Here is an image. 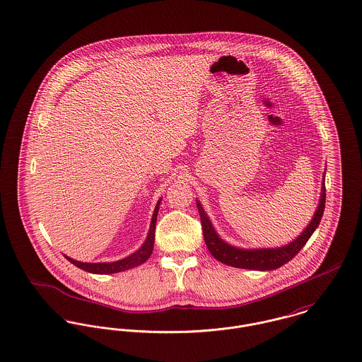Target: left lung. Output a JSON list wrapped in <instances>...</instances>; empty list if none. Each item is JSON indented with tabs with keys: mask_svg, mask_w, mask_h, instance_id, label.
I'll return each mask as SVG.
<instances>
[{
	"mask_svg": "<svg viewBox=\"0 0 362 362\" xmlns=\"http://www.w3.org/2000/svg\"><path fill=\"white\" fill-rule=\"evenodd\" d=\"M197 208L201 218L205 244L216 260L237 269H248V270H257V272L276 270L281 266H284L285 263L291 262V259L299 253V250L306 245L308 238L313 235V233L321 222V218L325 209V173H324V182L321 186L320 202L311 222L307 224L306 228L302 231L299 237H296V240L279 248L244 250V248L233 247L219 237V234L216 233L214 224L209 221L206 212L204 211L198 199H197Z\"/></svg>",
	"mask_w": 362,
	"mask_h": 362,
	"instance_id": "left-lung-1",
	"label": "left lung"
}]
</instances>
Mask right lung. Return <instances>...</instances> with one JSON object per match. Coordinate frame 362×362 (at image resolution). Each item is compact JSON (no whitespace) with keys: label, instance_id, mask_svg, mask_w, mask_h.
Returning a JSON list of instances; mask_svg holds the SVG:
<instances>
[{"label":"right lung","instance_id":"add662e5","mask_svg":"<svg viewBox=\"0 0 362 362\" xmlns=\"http://www.w3.org/2000/svg\"><path fill=\"white\" fill-rule=\"evenodd\" d=\"M160 204H161V198L158 199L153 216H151V223H150V228L147 233V237L143 243V245L139 250L134 252L132 255L121 259V260H115V262H103V263H85V262H78L74 260L69 256L64 255V257L73 263L74 266H77L78 269H81L83 272L92 273V274H114V273H119V272H125L134 267H138L141 263H144L153 252L154 247V235H156V223H157V215H158V209H160Z\"/></svg>","mask_w":362,"mask_h":362}]
</instances>
